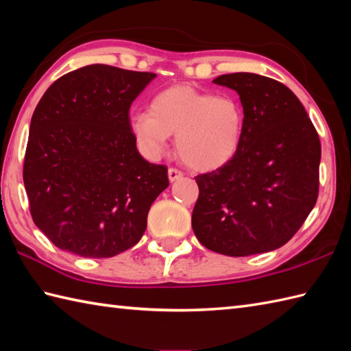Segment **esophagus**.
<instances>
[{
	"label": "esophagus",
	"instance_id": "1",
	"mask_svg": "<svg viewBox=\"0 0 351 351\" xmlns=\"http://www.w3.org/2000/svg\"><path fill=\"white\" fill-rule=\"evenodd\" d=\"M183 177V173L180 169H177V168H169L168 169V178H169V182H176V180H178V178H182Z\"/></svg>",
	"mask_w": 351,
	"mask_h": 351
}]
</instances>
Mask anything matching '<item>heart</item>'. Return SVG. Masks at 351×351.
<instances>
[{
	"mask_svg": "<svg viewBox=\"0 0 351 351\" xmlns=\"http://www.w3.org/2000/svg\"><path fill=\"white\" fill-rule=\"evenodd\" d=\"M130 132L138 149L150 159L168 150L169 135L186 165L198 169H216L236 154L243 111L231 96H213L189 85H176L156 95L150 111L130 115Z\"/></svg>",
	"mask_w": 351,
	"mask_h": 351,
	"instance_id": "b5f03b06",
	"label": "heart"
}]
</instances>
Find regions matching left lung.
I'll return each mask as SVG.
<instances>
[{
	"label": "left lung",
	"mask_w": 351,
	"mask_h": 351,
	"mask_svg": "<svg viewBox=\"0 0 351 351\" xmlns=\"http://www.w3.org/2000/svg\"><path fill=\"white\" fill-rule=\"evenodd\" d=\"M213 82L239 93L243 132L230 162L195 177L193 232L217 254L274 251L299 231L315 206L320 138L300 100L279 81L240 72Z\"/></svg>",
	"instance_id": "obj_1"
}]
</instances>
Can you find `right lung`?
<instances>
[{
	"instance_id": "obj_1",
	"label": "right lung",
	"mask_w": 351,
	"mask_h": 351,
	"mask_svg": "<svg viewBox=\"0 0 351 351\" xmlns=\"http://www.w3.org/2000/svg\"><path fill=\"white\" fill-rule=\"evenodd\" d=\"M156 73L90 64L46 90L29 124L23 184L37 228L57 247L110 258L141 240L168 168L147 162L129 110Z\"/></svg>"
}]
</instances>
